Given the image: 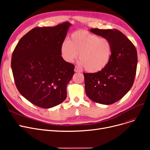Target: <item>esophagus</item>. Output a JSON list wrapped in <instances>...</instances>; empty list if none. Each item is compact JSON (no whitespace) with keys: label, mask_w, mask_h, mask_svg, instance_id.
Wrapping results in <instances>:
<instances>
[{"label":"esophagus","mask_w":150,"mask_h":150,"mask_svg":"<svg viewBox=\"0 0 150 150\" xmlns=\"http://www.w3.org/2000/svg\"><path fill=\"white\" fill-rule=\"evenodd\" d=\"M74 70H75V72H80V70L79 69V68H78L77 66H75Z\"/></svg>","instance_id":"1"}]
</instances>
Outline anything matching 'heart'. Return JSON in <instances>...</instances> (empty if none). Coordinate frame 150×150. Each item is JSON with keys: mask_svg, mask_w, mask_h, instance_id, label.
<instances>
[{"mask_svg": "<svg viewBox=\"0 0 150 150\" xmlns=\"http://www.w3.org/2000/svg\"><path fill=\"white\" fill-rule=\"evenodd\" d=\"M112 52L109 38L84 30L74 31L70 39H64L60 47L61 56L67 62H72L80 53V65L91 73L105 69L111 61Z\"/></svg>", "mask_w": 150, "mask_h": 150, "instance_id": "heart-1", "label": "heart"}]
</instances>
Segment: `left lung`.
Wrapping results in <instances>:
<instances>
[{
  "label": "left lung",
  "mask_w": 150,
  "mask_h": 150,
  "mask_svg": "<svg viewBox=\"0 0 150 150\" xmlns=\"http://www.w3.org/2000/svg\"><path fill=\"white\" fill-rule=\"evenodd\" d=\"M92 33L111 40L113 52L106 67L96 73H83L85 91L93 101L111 105L122 98L134 81L137 64L135 46L117 29L92 28Z\"/></svg>",
  "instance_id": "1"
}]
</instances>
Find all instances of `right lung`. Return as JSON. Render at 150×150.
<instances>
[{"label":"right lung","instance_id":"obj_1","mask_svg":"<svg viewBox=\"0 0 150 150\" xmlns=\"http://www.w3.org/2000/svg\"><path fill=\"white\" fill-rule=\"evenodd\" d=\"M70 25L64 22L52 27H35L22 37L13 52L16 86L37 106L50 108L67 97L75 66L62 58L60 47Z\"/></svg>","mask_w":150,"mask_h":150}]
</instances>
